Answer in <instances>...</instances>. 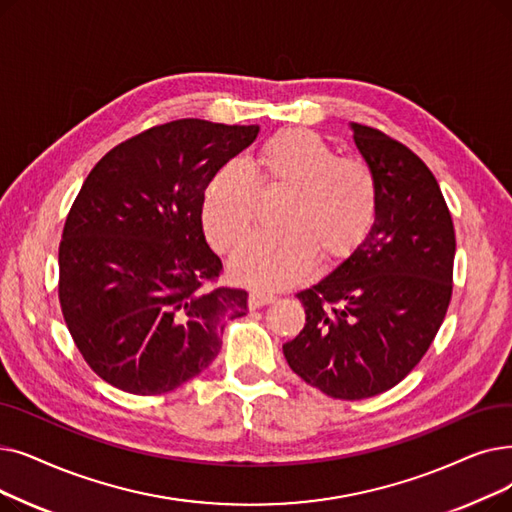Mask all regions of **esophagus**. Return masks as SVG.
I'll return each mask as SVG.
<instances>
[{
    "instance_id": "34e87169",
    "label": "esophagus",
    "mask_w": 512,
    "mask_h": 512,
    "mask_svg": "<svg viewBox=\"0 0 512 512\" xmlns=\"http://www.w3.org/2000/svg\"><path fill=\"white\" fill-rule=\"evenodd\" d=\"M274 301H276V297H274V295H270V293L253 291V293L249 295V307H251V309H259V307H263V305H270V303H274Z\"/></svg>"
}]
</instances>
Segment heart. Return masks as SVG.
I'll list each match as a JSON object with an SVG mask.
<instances>
[{
  "label": "heart",
  "mask_w": 512,
  "mask_h": 512,
  "mask_svg": "<svg viewBox=\"0 0 512 512\" xmlns=\"http://www.w3.org/2000/svg\"><path fill=\"white\" fill-rule=\"evenodd\" d=\"M288 188L276 230L251 238L232 261V274L255 288H282L305 278L320 257L345 261L370 234L379 213L372 167L311 129H284L265 142L253 165L232 161L205 190L203 224L219 253H236L251 234L259 188Z\"/></svg>",
  "instance_id": "obj_1"
}]
</instances>
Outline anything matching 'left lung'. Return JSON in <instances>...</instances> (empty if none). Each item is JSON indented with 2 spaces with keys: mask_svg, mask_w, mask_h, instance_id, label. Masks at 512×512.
Instances as JSON below:
<instances>
[{
  "mask_svg": "<svg viewBox=\"0 0 512 512\" xmlns=\"http://www.w3.org/2000/svg\"><path fill=\"white\" fill-rule=\"evenodd\" d=\"M351 129L379 182V213L335 272L297 293L305 326L282 347L295 374L335 399L389 391L422 360L446 318L456 253L431 169L387 133Z\"/></svg>",
  "mask_w": 512,
  "mask_h": 512,
  "instance_id": "8db88e82",
  "label": "left lung"
}]
</instances>
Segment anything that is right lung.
<instances>
[{"mask_svg":"<svg viewBox=\"0 0 512 512\" xmlns=\"http://www.w3.org/2000/svg\"><path fill=\"white\" fill-rule=\"evenodd\" d=\"M257 125L180 119L133 136L96 163L66 215L58 299L90 368L133 395H161L201 374L247 291L203 232L211 177L253 144Z\"/></svg>","mask_w":512,"mask_h":512,"instance_id":"1","label":"right lung"}]
</instances>
